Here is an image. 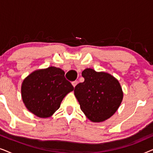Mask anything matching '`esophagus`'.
<instances>
[{
	"label": "esophagus",
	"mask_w": 153,
	"mask_h": 153,
	"mask_svg": "<svg viewBox=\"0 0 153 153\" xmlns=\"http://www.w3.org/2000/svg\"><path fill=\"white\" fill-rule=\"evenodd\" d=\"M72 84L73 86H74V88H75V86H76L77 84H78V81H73V82L72 83Z\"/></svg>",
	"instance_id": "1"
}]
</instances>
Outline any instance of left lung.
<instances>
[{"mask_svg":"<svg viewBox=\"0 0 153 153\" xmlns=\"http://www.w3.org/2000/svg\"><path fill=\"white\" fill-rule=\"evenodd\" d=\"M83 83L74 88V95L85 116L93 123L104 122L118 109L123 92L118 80L105 72L86 68Z\"/></svg>","mask_w":153,"mask_h":153,"instance_id":"8db88e82","label":"left lung"}]
</instances>
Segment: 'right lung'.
<instances>
[{
	"mask_svg": "<svg viewBox=\"0 0 153 153\" xmlns=\"http://www.w3.org/2000/svg\"><path fill=\"white\" fill-rule=\"evenodd\" d=\"M74 87L65 72L51 66L33 71L23 81L21 93L27 109L42 118H49L59 108L63 98Z\"/></svg>",
	"mask_w": 153,
	"mask_h": 153,
	"instance_id": "1",
	"label": "right lung"
}]
</instances>
